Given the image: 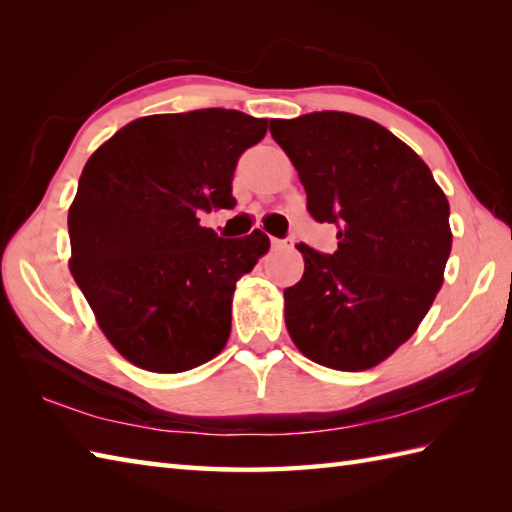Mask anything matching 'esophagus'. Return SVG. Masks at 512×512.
<instances>
[{"label": "esophagus", "instance_id": "obj_1", "mask_svg": "<svg viewBox=\"0 0 512 512\" xmlns=\"http://www.w3.org/2000/svg\"><path fill=\"white\" fill-rule=\"evenodd\" d=\"M270 246L275 250L279 248H290L292 246V239H279V237H270Z\"/></svg>", "mask_w": 512, "mask_h": 512}]
</instances>
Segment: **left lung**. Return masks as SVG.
Returning a JSON list of instances; mask_svg holds the SVG:
<instances>
[{
    "label": "left lung",
    "mask_w": 512,
    "mask_h": 512,
    "mask_svg": "<svg viewBox=\"0 0 512 512\" xmlns=\"http://www.w3.org/2000/svg\"><path fill=\"white\" fill-rule=\"evenodd\" d=\"M308 213L336 226L332 255L297 244L286 325L310 361L361 372L396 352L431 308L451 253L449 202L420 156L369 118L314 112L270 121Z\"/></svg>",
    "instance_id": "8db88e82"
}]
</instances>
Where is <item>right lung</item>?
I'll return each instance as SVG.
<instances>
[{"instance_id":"obj_1","label":"right lung","mask_w":512,"mask_h":512,"mask_svg":"<svg viewBox=\"0 0 512 512\" xmlns=\"http://www.w3.org/2000/svg\"><path fill=\"white\" fill-rule=\"evenodd\" d=\"M266 129L224 107L145 116L85 165L68 213L70 273L129 363L187 372L226 345L237 279L270 239L217 237L198 215L237 204V160Z\"/></svg>"}]
</instances>
